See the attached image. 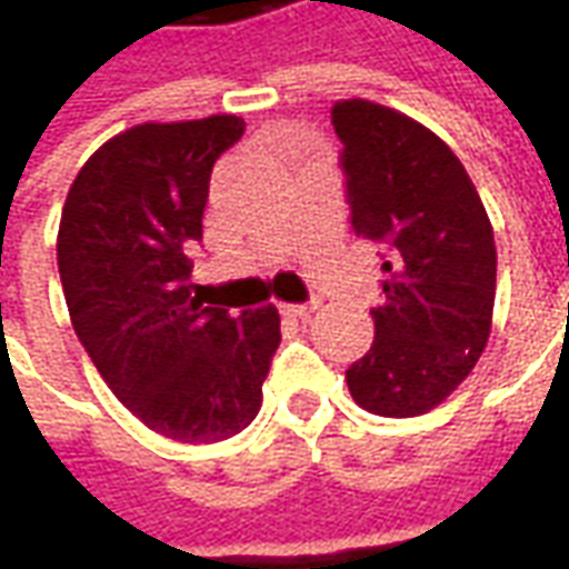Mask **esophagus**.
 Masks as SVG:
<instances>
[{
    "label": "esophagus",
    "instance_id": "1",
    "mask_svg": "<svg viewBox=\"0 0 569 569\" xmlns=\"http://www.w3.org/2000/svg\"><path fill=\"white\" fill-rule=\"evenodd\" d=\"M313 310H317V301H310V305H283V313L298 317V320H308Z\"/></svg>",
    "mask_w": 569,
    "mask_h": 569
}]
</instances>
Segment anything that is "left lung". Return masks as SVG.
I'll use <instances>...</instances> for the list:
<instances>
[{
    "instance_id": "obj_1",
    "label": "left lung",
    "mask_w": 569,
    "mask_h": 569,
    "mask_svg": "<svg viewBox=\"0 0 569 569\" xmlns=\"http://www.w3.org/2000/svg\"><path fill=\"white\" fill-rule=\"evenodd\" d=\"M350 219L383 247L375 341L347 369L359 408L418 418L466 381L490 338L497 247L460 158L415 118L371 100H338Z\"/></svg>"
}]
</instances>
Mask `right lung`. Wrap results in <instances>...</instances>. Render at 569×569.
Returning a JSON list of instances; mask_svg holds the SVG:
<instances>
[{"label": "right lung", "mask_w": 569, "mask_h": 569, "mask_svg": "<svg viewBox=\"0 0 569 569\" xmlns=\"http://www.w3.org/2000/svg\"><path fill=\"white\" fill-rule=\"evenodd\" d=\"M243 118L146 121L84 161L69 188L57 268L69 320L109 390L167 439L203 445L247 429L280 345L273 305L203 308L186 249L203 234L216 158Z\"/></svg>", "instance_id": "1"}]
</instances>
